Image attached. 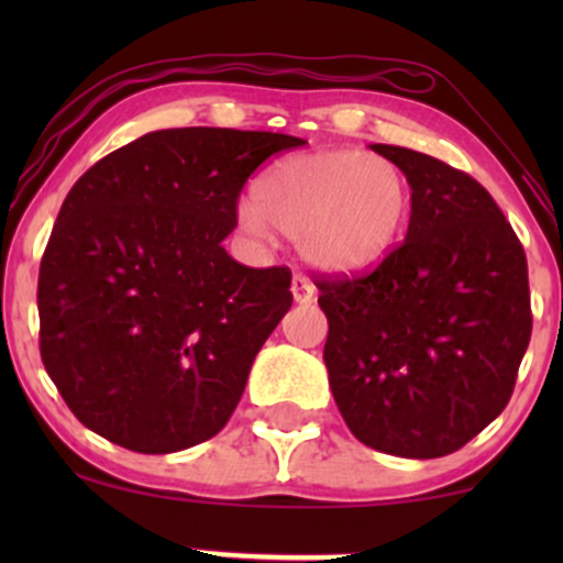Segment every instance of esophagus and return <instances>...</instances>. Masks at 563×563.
Instances as JSON below:
<instances>
[{
  "label": "esophagus",
  "mask_w": 563,
  "mask_h": 563,
  "mask_svg": "<svg viewBox=\"0 0 563 563\" xmlns=\"http://www.w3.org/2000/svg\"><path fill=\"white\" fill-rule=\"evenodd\" d=\"M290 294H294L296 303H312L314 301V286L301 275H296L294 283H290Z\"/></svg>",
  "instance_id": "34e87169"
}]
</instances>
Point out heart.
I'll return each instance as SVG.
<instances>
[{"instance_id": "b5f03b06", "label": "heart", "mask_w": 563, "mask_h": 563, "mask_svg": "<svg viewBox=\"0 0 563 563\" xmlns=\"http://www.w3.org/2000/svg\"><path fill=\"white\" fill-rule=\"evenodd\" d=\"M410 217L402 169L363 151H312L275 161L251 190L241 224L294 238L301 260L322 273H360L384 260Z\"/></svg>"}]
</instances>
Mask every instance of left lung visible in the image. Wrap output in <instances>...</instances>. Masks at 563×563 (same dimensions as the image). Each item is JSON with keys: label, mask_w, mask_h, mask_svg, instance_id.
<instances>
[{"label": "left lung", "mask_w": 563, "mask_h": 563, "mask_svg": "<svg viewBox=\"0 0 563 563\" xmlns=\"http://www.w3.org/2000/svg\"><path fill=\"white\" fill-rule=\"evenodd\" d=\"M371 151L407 177L410 224L373 273L318 283L328 384L367 448L442 457L508 405L532 335L527 256L468 174L407 147Z\"/></svg>", "instance_id": "left-lung-1"}]
</instances>
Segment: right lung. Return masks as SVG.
<instances>
[{"label": "right lung", "mask_w": 563, "mask_h": 563, "mask_svg": "<svg viewBox=\"0 0 563 563\" xmlns=\"http://www.w3.org/2000/svg\"><path fill=\"white\" fill-rule=\"evenodd\" d=\"M303 140L158 129L70 187L38 269V346L74 416L121 448L166 455L222 431L290 309L286 267L222 241L251 172Z\"/></svg>", "instance_id": "add662e5"}]
</instances>
